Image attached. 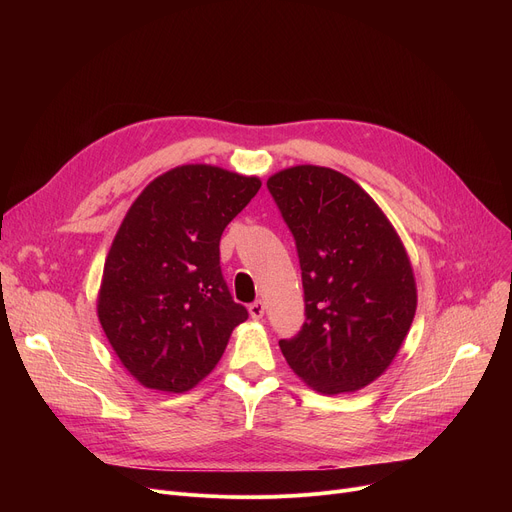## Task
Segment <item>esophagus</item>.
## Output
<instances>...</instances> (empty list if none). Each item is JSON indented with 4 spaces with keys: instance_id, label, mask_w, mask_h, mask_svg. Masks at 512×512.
<instances>
[{
    "instance_id": "34e87169",
    "label": "esophagus",
    "mask_w": 512,
    "mask_h": 512,
    "mask_svg": "<svg viewBox=\"0 0 512 512\" xmlns=\"http://www.w3.org/2000/svg\"><path fill=\"white\" fill-rule=\"evenodd\" d=\"M263 313H265V305H263L261 301H255V303L249 305V315H251L253 319H261Z\"/></svg>"
}]
</instances>
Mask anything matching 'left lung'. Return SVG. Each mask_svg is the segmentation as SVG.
<instances>
[{
	"instance_id": "left-lung-1",
	"label": "left lung",
	"mask_w": 512,
	"mask_h": 512,
	"mask_svg": "<svg viewBox=\"0 0 512 512\" xmlns=\"http://www.w3.org/2000/svg\"><path fill=\"white\" fill-rule=\"evenodd\" d=\"M267 188L297 242L307 315L280 351L309 388L357 392L390 367L411 330L417 284L407 249L380 205L332 168L292 166Z\"/></svg>"
}]
</instances>
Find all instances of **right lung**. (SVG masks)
Wrapping results in <instances>:
<instances>
[{"instance_id":"add662e5","label":"right lung","mask_w":512,"mask_h":512,"mask_svg":"<svg viewBox=\"0 0 512 512\" xmlns=\"http://www.w3.org/2000/svg\"><path fill=\"white\" fill-rule=\"evenodd\" d=\"M259 188L257 176L186 164L151 180L126 211L105 257L97 317L145 388L197 386L249 317L224 282L220 238Z\"/></svg>"}]
</instances>
